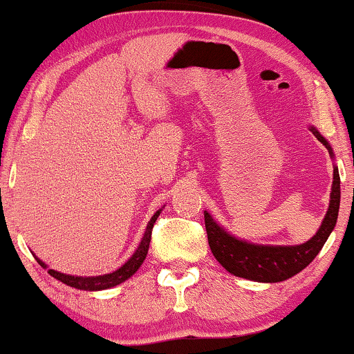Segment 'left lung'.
Wrapping results in <instances>:
<instances>
[{
	"label": "left lung",
	"mask_w": 354,
	"mask_h": 354,
	"mask_svg": "<svg viewBox=\"0 0 354 354\" xmlns=\"http://www.w3.org/2000/svg\"><path fill=\"white\" fill-rule=\"evenodd\" d=\"M311 130L319 142L326 145V148L332 154V148L326 142V138L316 129ZM338 207H340V176L335 167L327 214L324 217L317 234L306 243L297 246H263L246 243V241L236 240L235 236L222 230L205 211L207 243L211 246L214 258L236 277L256 280V282H282V280L293 277L316 258L337 224Z\"/></svg>",
	"instance_id": "left-lung-1"
}]
</instances>
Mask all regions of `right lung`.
<instances>
[{
    "instance_id": "1",
    "label": "right lung",
    "mask_w": 354,
    "mask_h": 354,
    "mask_svg": "<svg viewBox=\"0 0 354 354\" xmlns=\"http://www.w3.org/2000/svg\"><path fill=\"white\" fill-rule=\"evenodd\" d=\"M158 216H159V211H156V214H154L151 217V221L148 222L147 232H145L143 240H142V243H140L138 250L135 251L132 258H130L127 263L122 266V268L115 270V272L106 274V275H98V277H74V275H66V274L57 272V270L48 269V274L53 275V277L57 279V280H61L62 283L71 285V287L79 288V290H88V292H96V290H106V288L115 287V285L122 283L124 280L132 277V275L137 272V269L140 268V266H142L145 258H147L148 248H149V241H151L153 225H154V222H156ZM37 263L43 266V268H46V266L43 264L38 258H37Z\"/></svg>"
}]
</instances>
